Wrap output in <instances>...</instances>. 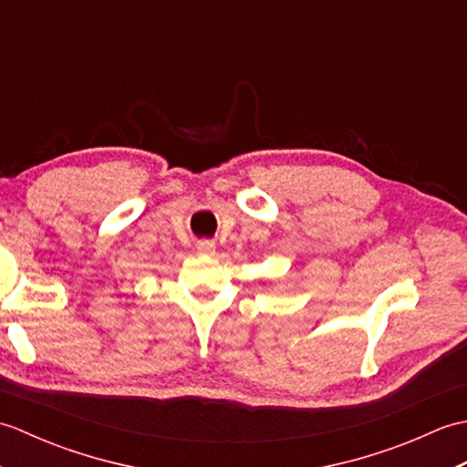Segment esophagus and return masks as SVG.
Masks as SVG:
<instances>
[{"label": "esophagus", "mask_w": 467, "mask_h": 467, "mask_svg": "<svg viewBox=\"0 0 467 467\" xmlns=\"http://www.w3.org/2000/svg\"><path fill=\"white\" fill-rule=\"evenodd\" d=\"M196 251H198V254H214L216 244L213 241H208V239L198 241L196 243Z\"/></svg>", "instance_id": "34e87169"}]
</instances>
